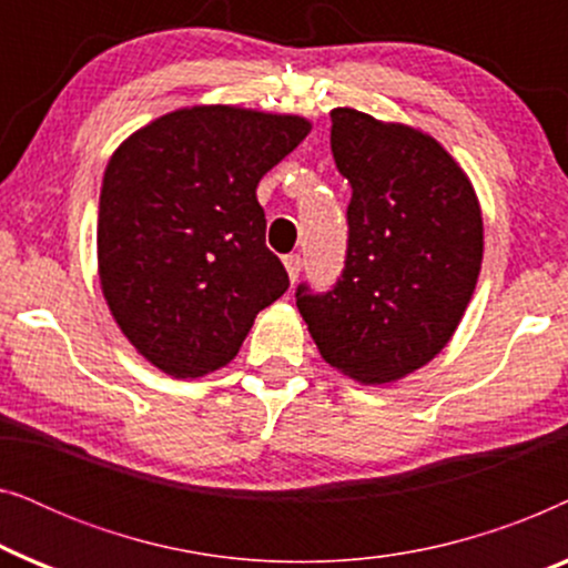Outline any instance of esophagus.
<instances>
[{
  "instance_id": "1",
  "label": "esophagus",
  "mask_w": 568,
  "mask_h": 568,
  "mask_svg": "<svg viewBox=\"0 0 568 568\" xmlns=\"http://www.w3.org/2000/svg\"><path fill=\"white\" fill-rule=\"evenodd\" d=\"M284 268H286V274H290V282H297V276H300V271H302V258H300V255H286Z\"/></svg>"
}]
</instances>
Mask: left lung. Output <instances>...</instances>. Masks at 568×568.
Listing matches in <instances>:
<instances>
[{"instance_id": "obj_1", "label": "left lung", "mask_w": 568, "mask_h": 568, "mask_svg": "<svg viewBox=\"0 0 568 568\" xmlns=\"http://www.w3.org/2000/svg\"><path fill=\"white\" fill-rule=\"evenodd\" d=\"M331 123L354 191L346 266L328 294L300 286L297 307L333 369L395 383L455 336L484 261V216L468 173L432 134L356 108H333Z\"/></svg>"}]
</instances>
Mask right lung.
Wrapping results in <instances>:
<instances>
[{
  "label": "right lung",
  "instance_id": "add662e5",
  "mask_svg": "<svg viewBox=\"0 0 568 568\" xmlns=\"http://www.w3.org/2000/svg\"><path fill=\"white\" fill-rule=\"evenodd\" d=\"M313 123L240 105H185L123 139L105 165L98 276L152 367L196 379L235 359L255 315L290 290L255 189Z\"/></svg>",
  "mask_w": 568,
  "mask_h": 568
}]
</instances>
